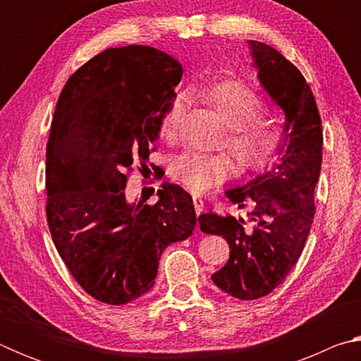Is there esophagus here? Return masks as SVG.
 Here are the masks:
<instances>
[{
  "label": "esophagus",
  "mask_w": 361,
  "mask_h": 361,
  "mask_svg": "<svg viewBox=\"0 0 361 361\" xmlns=\"http://www.w3.org/2000/svg\"><path fill=\"white\" fill-rule=\"evenodd\" d=\"M192 202H194L195 213H197V215H200V213L204 212V207H205L202 197H199V195H192Z\"/></svg>",
  "instance_id": "34e87169"
}]
</instances>
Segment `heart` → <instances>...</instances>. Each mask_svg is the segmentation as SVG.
I'll return each instance as SVG.
<instances>
[{"mask_svg": "<svg viewBox=\"0 0 361 361\" xmlns=\"http://www.w3.org/2000/svg\"><path fill=\"white\" fill-rule=\"evenodd\" d=\"M200 97L213 106L228 126L223 146L234 161V172L239 176L259 173L272 166L285 148L288 129L277 116L266 114L262 97L248 84L229 79L215 82L200 90ZM185 97L170 102L162 116L161 133L166 140L178 135L185 114ZM232 172L231 159L224 154L185 152L170 164V175L194 192H204L224 181Z\"/></svg>", "mask_w": 361, "mask_h": 361, "instance_id": "heart-1", "label": "heart"}]
</instances>
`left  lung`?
Instances as JSON below:
<instances>
[{
    "mask_svg": "<svg viewBox=\"0 0 361 361\" xmlns=\"http://www.w3.org/2000/svg\"><path fill=\"white\" fill-rule=\"evenodd\" d=\"M248 44L261 85L283 109L288 138L279 164L226 191L231 205L247 210L245 218L215 212L197 218L200 231L228 240L229 259L212 280L240 301L272 293L301 256L314 221L323 145L319 108L301 71L264 42Z\"/></svg>",
    "mask_w": 361,
    "mask_h": 361,
    "instance_id": "1",
    "label": "left lung"
}]
</instances>
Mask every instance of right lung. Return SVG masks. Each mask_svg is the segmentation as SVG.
I'll use <instances>...</instances> for the list:
<instances>
[{
  "mask_svg": "<svg viewBox=\"0 0 361 361\" xmlns=\"http://www.w3.org/2000/svg\"><path fill=\"white\" fill-rule=\"evenodd\" d=\"M183 68L149 46L106 49L73 73L46 151V215L60 258L97 301L121 305L154 285L170 243L192 234V197L162 185L154 205L129 204L127 175L145 166Z\"/></svg>",
  "mask_w": 361,
  "mask_h": 361,
  "instance_id": "1",
  "label": "right lung"
}]
</instances>
